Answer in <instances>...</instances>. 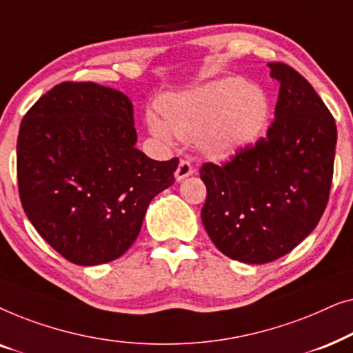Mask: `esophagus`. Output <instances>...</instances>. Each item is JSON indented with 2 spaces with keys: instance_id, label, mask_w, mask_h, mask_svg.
<instances>
[{
  "instance_id": "esophagus-1",
  "label": "esophagus",
  "mask_w": 353,
  "mask_h": 353,
  "mask_svg": "<svg viewBox=\"0 0 353 353\" xmlns=\"http://www.w3.org/2000/svg\"><path fill=\"white\" fill-rule=\"evenodd\" d=\"M194 173V167H192V163L190 161H186V159H181L180 163H178L176 170H175V178L178 181L185 180L186 176H190Z\"/></svg>"
}]
</instances>
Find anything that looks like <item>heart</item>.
<instances>
[{
  "instance_id": "obj_1",
  "label": "heart",
  "mask_w": 353,
  "mask_h": 353,
  "mask_svg": "<svg viewBox=\"0 0 353 353\" xmlns=\"http://www.w3.org/2000/svg\"><path fill=\"white\" fill-rule=\"evenodd\" d=\"M162 119L148 114L149 130L172 141L196 139L205 152L230 157L249 148L267 128L270 99L259 86L238 77L209 81L159 101Z\"/></svg>"
}]
</instances>
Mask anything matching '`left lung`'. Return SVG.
I'll return each mask as SVG.
<instances>
[{
  "mask_svg": "<svg viewBox=\"0 0 353 353\" xmlns=\"http://www.w3.org/2000/svg\"><path fill=\"white\" fill-rule=\"evenodd\" d=\"M268 67L279 93L267 137L199 170L207 234L221 254L244 263L273 262L315 230L334 170L332 114L297 70L283 62Z\"/></svg>",
  "mask_w": 353,
  "mask_h": 353,
  "instance_id": "left-lung-1",
  "label": "left lung"
}]
</instances>
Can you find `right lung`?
Masks as SVG:
<instances>
[{"label": "right lung", "mask_w": 353, "mask_h": 353, "mask_svg": "<svg viewBox=\"0 0 353 353\" xmlns=\"http://www.w3.org/2000/svg\"><path fill=\"white\" fill-rule=\"evenodd\" d=\"M133 105L93 81H62L23 115L17 183L43 239L75 265L112 262L138 238L154 197L175 181L178 159L134 148Z\"/></svg>", "instance_id": "add662e5"}]
</instances>
